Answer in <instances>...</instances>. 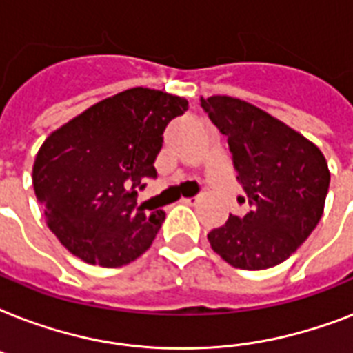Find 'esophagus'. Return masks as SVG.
Segmentation results:
<instances>
[{
  "mask_svg": "<svg viewBox=\"0 0 353 353\" xmlns=\"http://www.w3.org/2000/svg\"><path fill=\"white\" fill-rule=\"evenodd\" d=\"M198 201H199L198 196H194V198H183L181 199V203H185V205H196Z\"/></svg>",
  "mask_w": 353,
  "mask_h": 353,
  "instance_id": "1",
  "label": "esophagus"
}]
</instances>
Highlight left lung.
I'll return each instance as SVG.
<instances>
[{"label":"left lung","instance_id":"1","mask_svg":"<svg viewBox=\"0 0 353 353\" xmlns=\"http://www.w3.org/2000/svg\"><path fill=\"white\" fill-rule=\"evenodd\" d=\"M220 133L251 210L209 232L212 251L232 268L279 265L317 227L330 187L326 157L302 133L249 102L227 95L199 99Z\"/></svg>","mask_w":353,"mask_h":353}]
</instances>
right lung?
Here are the masks:
<instances>
[{"label": "right lung", "mask_w": 353, "mask_h": 353, "mask_svg": "<svg viewBox=\"0 0 353 353\" xmlns=\"http://www.w3.org/2000/svg\"><path fill=\"white\" fill-rule=\"evenodd\" d=\"M187 99L132 88L97 102L49 135L32 166V187L47 227L71 254L121 268L141 256L165 221V210L137 205L166 124Z\"/></svg>", "instance_id": "right-lung-1"}]
</instances>
